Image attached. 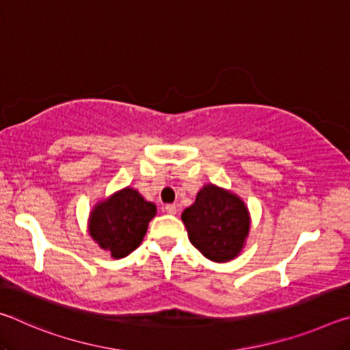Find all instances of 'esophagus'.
Segmentation results:
<instances>
[{
    "label": "esophagus",
    "instance_id": "esophagus-1",
    "mask_svg": "<svg viewBox=\"0 0 350 350\" xmlns=\"http://www.w3.org/2000/svg\"><path fill=\"white\" fill-rule=\"evenodd\" d=\"M165 211H167L168 215H176V211H177V206H176L174 204H170V205L165 206Z\"/></svg>",
    "mask_w": 350,
    "mask_h": 350
}]
</instances>
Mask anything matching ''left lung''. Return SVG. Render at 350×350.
Returning <instances> with one entry per match:
<instances>
[{
	"label": "left lung",
	"mask_w": 350,
	"mask_h": 350,
	"mask_svg": "<svg viewBox=\"0 0 350 350\" xmlns=\"http://www.w3.org/2000/svg\"><path fill=\"white\" fill-rule=\"evenodd\" d=\"M189 242L215 262L238 258L250 232V211L238 194L205 183L193 205L182 213Z\"/></svg>",
	"instance_id": "8db88e82"
}]
</instances>
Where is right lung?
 Listing matches in <instances>:
<instances>
[{
  "label": "right lung",
  "mask_w": 350,
  "mask_h": 350,
  "mask_svg": "<svg viewBox=\"0 0 350 350\" xmlns=\"http://www.w3.org/2000/svg\"><path fill=\"white\" fill-rule=\"evenodd\" d=\"M156 215V205L135 188L125 187L94 205L88 230L102 250L111 258L122 259L142 244L148 224Z\"/></svg>",
  "instance_id": "1"
}]
</instances>
